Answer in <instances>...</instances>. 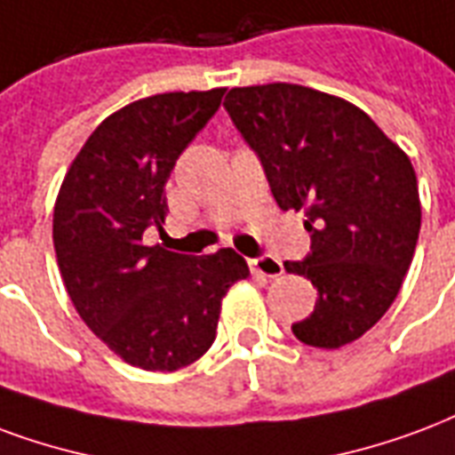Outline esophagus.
I'll use <instances>...</instances> for the list:
<instances>
[{
	"mask_svg": "<svg viewBox=\"0 0 455 455\" xmlns=\"http://www.w3.org/2000/svg\"><path fill=\"white\" fill-rule=\"evenodd\" d=\"M248 267L253 275H260V277L267 279H277L284 275V267H282V262L270 258V255H262V258H253V260H248Z\"/></svg>",
	"mask_w": 455,
	"mask_h": 455,
	"instance_id": "obj_1",
	"label": "esophagus"
}]
</instances>
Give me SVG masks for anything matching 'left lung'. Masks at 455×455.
Returning <instances> with one entry per match:
<instances>
[{
  "label": "left lung",
  "mask_w": 455,
  "mask_h": 455,
  "mask_svg": "<svg viewBox=\"0 0 455 455\" xmlns=\"http://www.w3.org/2000/svg\"><path fill=\"white\" fill-rule=\"evenodd\" d=\"M224 108L258 154L279 210L306 214L311 253L284 270L311 279L318 299L291 332L311 347L355 342L395 301L415 255V168L362 108L323 91L236 86Z\"/></svg>",
  "instance_id": "1"
}]
</instances>
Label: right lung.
I'll return each instance as SVG.
<instances>
[{"mask_svg": "<svg viewBox=\"0 0 455 455\" xmlns=\"http://www.w3.org/2000/svg\"><path fill=\"white\" fill-rule=\"evenodd\" d=\"M224 91L120 108L91 132L57 193L52 243L67 294L93 335L144 371L197 362L217 338L221 299L251 275L231 248L195 258L142 241L164 227L171 171Z\"/></svg>", "mask_w": 455, "mask_h": 455, "instance_id": "obj_1", "label": "right lung"}]
</instances>
